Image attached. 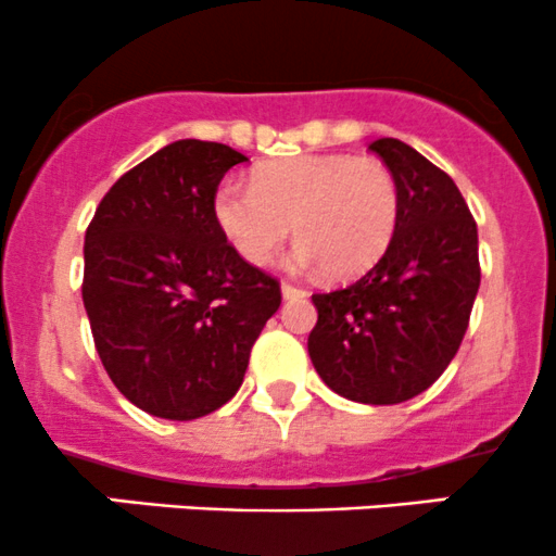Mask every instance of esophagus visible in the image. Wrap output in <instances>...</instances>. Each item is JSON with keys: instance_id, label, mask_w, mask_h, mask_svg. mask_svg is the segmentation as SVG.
I'll use <instances>...</instances> for the list:
<instances>
[{"instance_id": "esophagus-1", "label": "esophagus", "mask_w": 556, "mask_h": 556, "mask_svg": "<svg viewBox=\"0 0 556 556\" xmlns=\"http://www.w3.org/2000/svg\"><path fill=\"white\" fill-rule=\"evenodd\" d=\"M282 295L288 298V301H298V298H306V290L295 288V285L290 282H282Z\"/></svg>"}]
</instances>
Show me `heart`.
I'll return each mask as SVG.
<instances>
[{
    "mask_svg": "<svg viewBox=\"0 0 556 556\" xmlns=\"http://www.w3.org/2000/svg\"><path fill=\"white\" fill-rule=\"evenodd\" d=\"M399 179L380 157L298 155L255 168L253 185L216 194V218L250 264H266L288 240L295 266L356 277L386 253L399 224Z\"/></svg>",
    "mask_w": 556,
    "mask_h": 556,
    "instance_id": "b5f03b06",
    "label": "heart"
}]
</instances>
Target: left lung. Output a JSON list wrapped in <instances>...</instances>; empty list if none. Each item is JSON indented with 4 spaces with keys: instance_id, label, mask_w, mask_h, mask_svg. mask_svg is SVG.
Listing matches in <instances>:
<instances>
[{
    "instance_id": "left-lung-1",
    "label": "left lung",
    "mask_w": 556,
    "mask_h": 556,
    "mask_svg": "<svg viewBox=\"0 0 556 556\" xmlns=\"http://www.w3.org/2000/svg\"><path fill=\"white\" fill-rule=\"evenodd\" d=\"M369 150L399 179V224L362 279L311 295L308 356L334 393L388 406L430 388L459 351L480 288L478 224L446 170L406 142Z\"/></svg>"
}]
</instances>
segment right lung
<instances>
[{"label":"right lung","mask_w":556,"mask_h":556,"mask_svg":"<svg viewBox=\"0 0 556 556\" xmlns=\"http://www.w3.org/2000/svg\"><path fill=\"white\" fill-rule=\"evenodd\" d=\"M229 144L179 139L126 170L87 227L84 308L113 386L152 417H205L237 393L282 303L216 218Z\"/></svg>","instance_id":"obj_1"}]
</instances>
